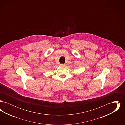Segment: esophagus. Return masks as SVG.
<instances>
[{
	"label": "esophagus",
	"mask_w": 125,
	"mask_h": 125,
	"mask_svg": "<svg viewBox=\"0 0 125 125\" xmlns=\"http://www.w3.org/2000/svg\"><path fill=\"white\" fill-rule=\"evenodd\" d=\"M60 66H61V67H65V64H60Z\"/></svg>",
	"instance_id": "obj_1"
}]
</instances>
